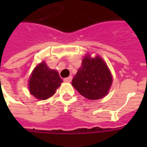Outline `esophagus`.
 Instances as JSON below:
<instances>
[{
    "label": "esophagus",
    "instance_id": "34e87169",
    "mask_svg": "<svg viewBox=\"0 0 147 147\" xmlns=\"http://www.w3.org/2000/svg\"><path fill=\"white\" fill-rule=\"evenodd\" d=\"M71 80H72V76H70L65 78V79L64 80V82H66V83H70L71 81Z\"/></svg>",
    "mask_w": 147,
    "mask_h": 147
}]
</instances>
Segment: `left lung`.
Segmentation results:
<instances>
[{"label": "left lung", "instance_id": "1", "mask_svg": "<svg viewBox=\"0 0 147 147\" xmlns=\"http://www.w3.org/2000/svg\"><path fill=\"white\" fill-rule=\"evenodd\" d=\"M112 83L113 77L104 60L99 56L90 57L88 54L71 81L77 91L90 100L102 98L108 94Z\"/></svg>", "mask_w": 147, "mask_h": 147}]
</instances>
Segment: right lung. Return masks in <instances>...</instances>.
<instances>
[{"label": "right lung", "mask_w": 147, "mask_h": 147, "mask_svg": "<svg viewBox=\"0 0 147 147\" xmlns=\"http://www.w3.org/2000/svg\"><path fill=\"white\" fill-rule=\"evenodd\" d=\"M63 82L57 71L50 69L45 61L37 65L29 79V90L36 98L41 100L50 98Z\"/></svg>", "instance_id": "1"}]
</instances>
